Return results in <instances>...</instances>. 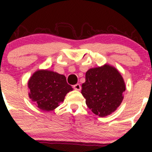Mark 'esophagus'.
<instances>
[{"mask_svg":"<svg viewBox=\"0 0 152 152\" xmlns=\"http://www.w3.org/2000/svg\"><path fill=\"white\" fill-rule=\"evenodd\" d=\"M73 88L76 90H81V85L79 84H76V85H73Z\"/></svg>","mask_w":152,"mask_h":152,"instance_id":"esophagus-1","label":"esophagus"}]
</instances>
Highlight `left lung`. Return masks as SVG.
<instances>
[{"mask_svg": "<svg viewBox=\"0 0 152 152\" xmlns=\"http://www.w3.org/2000/svg\"><path fill=\"white\" fill-rule=\"evenodd\" d=\"M82 87L86 104L100 117L111 114L120 106L126 90L121 75L108 65L87 70Z\"/></svg>", "mask_w": 152, "mask_h": 152, "instance_id": "8db88e82", "label": "left lung"}]
</instances>
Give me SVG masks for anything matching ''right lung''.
<instances>
[{"mask_svg":"<svg viewBox=\"0 0 152 152\" xmlns=\"http://www.w3.org/2000/svg\"><path fill=\"white\" fill-rule=\"evenodd\" d=\"M29 98L44 111L54 110L59 106L68 92L73 90L64 75L50 70H37L28 81Z\"/></svg>","mask_w":152,"mask_h":152,"instance_id":"obj_1","label":"right lung"}]
</instances>
